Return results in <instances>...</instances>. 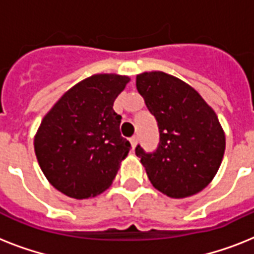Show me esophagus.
<instances>
[{
  "mask_svg": "<svg viewBox=\"0 0 254 254\" xmlns=\"http://www.w3.org/2000/svg\"><path fill=\"white\" fill-rule=\"evenodd\" d=\"M130 143H131V147H133V149H135L137 143H138V137H137V135H133V137L130 138Z\"/></svg>",
  "mask_w": 254,
  "mask_h": 254,
  "instance_id": "obj_1",
  "label": "esophagus"
}]
</instances>
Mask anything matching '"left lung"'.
<instances>
[{"label": "left lung", "instance_id": "obj_1", "mask_svg": "<svg viewBox=\"0 0 254 254\" xmlns=\"http://www.w3.org/2000/svg\"><path fill=\"white\" fill-rule=\"evenodd\" d=\"M135 85L158 123L157 150L135 147L151 185L175 199L200 192L216 175L225 150L215 111L191 85L169 73H139Z\"/></svg>", "mask_w": 254, "mask_h": 254}]
</instances>
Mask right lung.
I'll use <instances>...</instances> for the list:
<instances>
[{
	"mask_svg": "<svg viewBox=\"0 0 254 254\" xmlns=\"http://www.w3.org/2000/svg\"><path fill=\"white\" fill-rule=\"evenodd\" d=\"M129 77L97 73L58 100L34 138L38 163L47 181L75 199L99 195L112 185L130 143L120 133L116 97Z\"/></svg>",
	"mask_w": 254,
	"mask_h": 254,
	"instance_id": "1",
	"label": "right lung"
}]
</instances>
